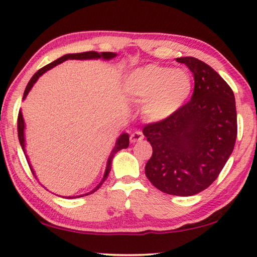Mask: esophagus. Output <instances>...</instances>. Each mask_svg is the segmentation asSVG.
<instances>
[{
    "instance_id": "obj_1",
    "label": "esophagus",
    "mask_w": 257,
    "mask_h": 257,
    "mask_svg": "<svg viewBox=\"0 0 257 257\" xmlns=\"http://www.w3.org/2000/svg\"><path fill=\"white\" fill-rule=\"evenodd\" d=\"M144 139V135L142 134V132H135L132 134V136H130V142L132 143H136V142H140Z\"/></svg>"
}]
</instances>
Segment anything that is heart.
Here are the masks:
<instances>
[{"label":"heart","mask_w":257,"mask_h":257,"mask_svg":"<svg viewBox=\"0 0 257 257\" xmlns=\"http://www.w3.org/2000/svg\"><path fill=\"white\" fill-rule=\"evenodd\" d=\"M123 90L133 100L146 101L143 114L149 121L162 122L190 100L194 79L186 69L148 64L125 76Z\"/></svg>","instance_id":"1"}]
</instances>
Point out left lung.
<instances>
[{
  "instance_id": "left-lung-1",
  "label": "left lung",
  "mask_w": 257,
  "mask_h": 257,
  "mask_svg": "<svg viewBox=\"0 0 257 257\" xmlns=\"http://www.w3.org/2000/svg\"><path fill=\"white\" fill-rule=\"evenodd\" d=\"M193 72L190 101L165 121L144 127L152 147L145 175L156 188L191 196L208 188L231 156L236 140L234 93L219 74L195 57H178Z\"/></svg>"
}]
</instances>
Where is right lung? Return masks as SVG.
<instances>
[{
	"label": "right lung",
	"mask_w": 257,
	"mask_h": 257,
	"mask_svg": "<svg viewBox=\"0 0 257 257\" xmlns=\"http://www.w3.org/2000/svg\"><path fill=\"white\" fill-rule=\"evenodd\" d=\"M117 54L116 53H112V52H101V53H97V52H85V53H78V54H66L63 56L59 57V59L53 61L52 63L47 64V66H45L44 68H41L40 70H38L36 74L33 75V77L30 79V82L28 84V86H26V89L24 91V95H23V100H25L26 97H28V94L30 93V91L32 90V87L34 86V84L37 83V80L39 79V77H41L46 71L51 70L52 68L56 67L57 64L64 62V61L67 60H98V59H101L104 61H109L115 57ZM18 139H19V143H21V147L23 149V151L25 153V157H26V160H28L29 163V166L31 168V171H32V173L34 177L37 178L36 175V172H34L32 165H31L30 163V158L29 156L26 155V141H25V121H24V117H23V113L22 110H19V114H18ZM129 147V135L127 133H122L120 136L117 137V140L115 142V145H114V148L112 149V152H110V155L108 157V159H107V165H106V170H105V173H104V178L100 181V183H98L97 186L94 187L93 189L87 191L85 194H82V195H78V196H61V197H64V198H77V197H83V196H87V195L90 194H93L94 191H97L99 188H100L102 182L105 181L108 177V173L110 172V167H112V160L114 158V156H115V153L117 151L122 150V149H127Z\"/></svg>",
	"instance_id": "right-lung-1"
}]
</instances>
